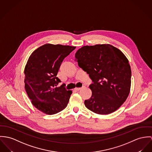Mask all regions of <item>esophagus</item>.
Wrapping results in <instances>:
<instances>
[{"instance_id": "1", "label": "esophagus", "mask_w": 152, "mask_h": 152, "mask_svg": "<svg viewBox=\"0 0 152 152\" xmlns=\"http://www.w3.org/2000/svg\"><path fill=\"white\" fill-rule=\"evenodd\" d=\"M83 87H80V88H75V91H79L80 90L82 89Z\"/></svg>"}]
</instances>
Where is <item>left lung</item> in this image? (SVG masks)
<instances>
[{"label":"left lung","mask_w":152,"mask_h":152,"mask_svg":"<svg viewBox=\"0 0 152 152\" xmlns=\"http://www.w3.org/2000/svg\"><path fill=\"white\" fill-rule=\"evenodd\" d=\"M75 60L93 82L89 86L92 95L84 101L86 107L99 115L117 110L131 87V70L124 54L110 45L86 46L77 50Z\"/></svg>","instance_id":"left-lung-1"}]
</instances>
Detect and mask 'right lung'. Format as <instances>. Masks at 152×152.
Here are the masks:
<instances>
[{"instance_id":"obj_1","label":"right lung","mask_w":152,"mask_h":152,"mask_svg":"<svg viewBox=\"0 0 152 152\" xmlns=\"http://www.w3.org/2000/svg\"><path fill=\"white\" fill-rule=\"evenodd\" d=\"M76 47L46 44L31 54L25 66V88L35 107L47 115H54L64 109L68 104L72 91L65 84L57 85V77L64 58Z\"/></svg>"}]
</instances>
